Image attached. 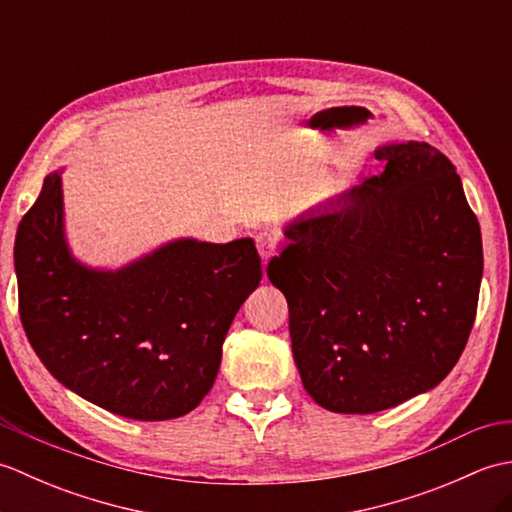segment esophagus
<instances>
[{
  "label": "esophagus",
  "mask_w": 512,
  "mask_h": 512,
  "mask_svg": "<svg viewBox=\"0 0 512 512\" xmlns=\"http://www.w3.org/2000/svg\"><path fill=\"white\" fill-rule=\"evenodd\" d=\"M255 244H257V250H259V255H262L264 262H268V259L277 253L279 235L275 231H270V228H264V231H259L255 235Z\"/></svg>",
  "instance_id": "esophagus-1"
}]
</instances>
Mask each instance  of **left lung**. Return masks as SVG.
I'll return each mask as SVG.
<instances>
[{"mask_svg": "<svg viewBox=\"0 0 512 512\" xmlns=\"http://www.w3.org/2000/svg\"><path fill=\"white\" fill-rule=\"evenodd\" d=\"M376 158L385 171L292 222L266 268L288 301L303 387L334 413L383 411L436 387L480 297V222L453 162L413 140Z\"/></svg>", "mask_w": 512, "mask_h": 512, "instance_id": "1", "label": "left lung"}]
</instances>
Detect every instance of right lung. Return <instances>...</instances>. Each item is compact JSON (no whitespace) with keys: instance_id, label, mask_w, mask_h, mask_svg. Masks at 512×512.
Listing matches in <instances>:
<instances>
[{"instance_id":"obj_1","label":"right lung","mask_w":512,"mask_h":512,"mask_svg":"<svg viewBox=\"0 0 512 512\" xmlns=\"http://www.w3.org/2000/svg\"><path fill=\"white\" fill-rule=\"evenodd\" d=\"M19 317L48 372L132 420H171L209 394L239 306L259 286L250 237L180 239L116 273L74 262L61 176L50 173L15 239Z\"/></svg>"}]
</instances>
